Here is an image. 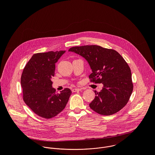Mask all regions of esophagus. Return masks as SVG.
<instances>
[{
  "mask_svg": "<svg viewBox=\"0 0 155 155\" xmlns=\"http://www.w3.org/2000/svg\"><path fill=\"white\" fill-rule=\"evenodd\" d=\"M81 90V89L80 88H74L72 90H71V91L73 92H78V91H80Z\"/></svg>",
  "mask_w": 155,
  "mask_h": 155,
  "instance_id": "obj_1",
  "label": "esophagus"
}]
</instances>
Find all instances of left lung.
I'll use <instances>...</instances> for the list:
<instances>
[{"instance_id":"8db88e82","label":"left lung","mask_w":155,"mask_h":155,"mask_svg":"<svg viewBox=\"0 0 155 155\" xmlns=\"http://www.w3.org/2000/svg\"><path fill=\"white\" fill-rule=\"evenodd\" d=\"M88 62L92 70L91 82L103 84L100 92L89 104L90 108L102 115H111L120 110L128 102L133 92L130 67L115 50L98 45L74 46L69 49Z\"/></svg>"}]
</instances>
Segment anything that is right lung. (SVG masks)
<instances>
[{
  "mask_svg": "<svg viewBox=\"0 0 155 155\" xmlns=\"http://www.w3.org/2000/svg\"><path fill=\"white\" fill-rule=\"evenodd\" d=\"M64 52L60 51L35 54L22 71L23 100L35 114L45 119L54 117L63 110L71 94L70 89L58 94L52 87L55 63Z\"/></svg>",
  "mask_w": 155,
  "mask_h": 155,
  "instance_id": "right-lung-1",
  "label": "right lung"
}]
</instances>
